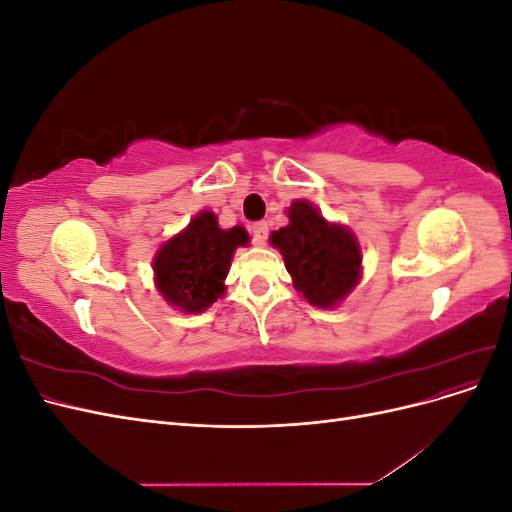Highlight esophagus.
Segmentation results:
<instances>
[{
    "label": "esophagus",
    "mask_w": 512,
    "mask_h": 512,
    "mask_svg": "<svg viewBox=\"0 0 512 512\" xmlns=\"http://www.w3.org/2000/svg\"><path fill=\"white\" fill-rule=\"evenodd\" d=\"M250 232H252V237L258 245H265L267 237H269V224L267 222H256V224L250 226Z\"/></svg>",
    "instance_id": "1"
}]
</instances>
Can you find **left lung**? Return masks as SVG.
<instances>
[{
    "mask_svg": "<svg viewBox=\"0 0 512 512\" xmlns=\"http://www.w3.org/2000/svg\"><path fill=\"white\" fill-rule=\"evenodd\" d=\"M288 224L271 232L292 286L309 305L333 309L361 282L363 252L354 232L329 222L309 200H292Z\"/></svg>",
    "mask_w": 512,
    "mask_h": 512,
    "instance_id": "obj_1",
    "label": "left lung"
}]
</instances>
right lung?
I'll return each instance as SVG.
<instances>
[{
	"label": "right lung",
	"mask_w": 512,
	"mask_h": 512,
	"mask_svg": "<svg viewBox=\"0 0 512 512\" xmlns=\"http://www.w3.org/2000/svg\"><path fill=\"white\" fill-rule=\"evenodd\" d=\"M250 243L243 226L220 228L218 215L200 211L153 256V284L183 314H200L226 292V275L237 247Z\"/></svg>",
	"instance_id": "right-lung-1"
}]
</instances>
